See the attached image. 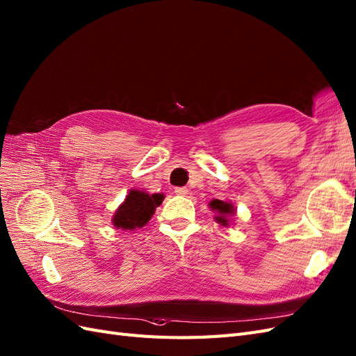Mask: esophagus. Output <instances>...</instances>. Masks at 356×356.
Wrapping results in <instances>:
<instances>
[{
	"label": "esophagus",
	"mask_w": 356,
	"mask_h": 356,
	"mask_svg": "<svg viewBox=\"0 0 356 356\" xmlns=\"http://www.w3.org/2000/svg\"><path fill=\"white\" fill-rule=\"evenodd\" d=\"M175 192H176V195H180V197H188V194H189V189H188V188H176V189H175Z\"/></svg>",
	"instance_id": "34e87169"
}]
</instances>
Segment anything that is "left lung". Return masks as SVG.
I'll return each instance as SVG.
<instances>
[{
  "label": "left lung",
  "mask_w": 356,
  "mask_h": 356,
  "mask_svg": "<svg viewBox=\"0 0 356 356\" xmlns=\"http://www.w3.org/2000/svg\"><path fill=\"white\" fill-rule=\"evenodd\" d=\"M209 207L211 211L216 213L215 220L223 228H228L232 223V218L237 215V209L234 204L227 200H211L209 202Z\"/></svg>",
  "instance_id": "1"
}]
</instances>
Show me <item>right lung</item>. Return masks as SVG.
Segmentation results:
<instances>
[{"label":"right lung","mask_w":356,"mask_h":356,"mask_svg":"<svg viewBox=\"0 0 356 356\" xmlns=\"http://www.w3.org/2000/svg\"><path fill=\"white\" fill-rule=\"evenodd\" d=\"M162 201L164 194L150 195L146 191L131 189L124 202L116 209L111 223L122 231H134L136 228L145 227Z\"/></svg>","instance_id":"add662e5"}]
</instances>
